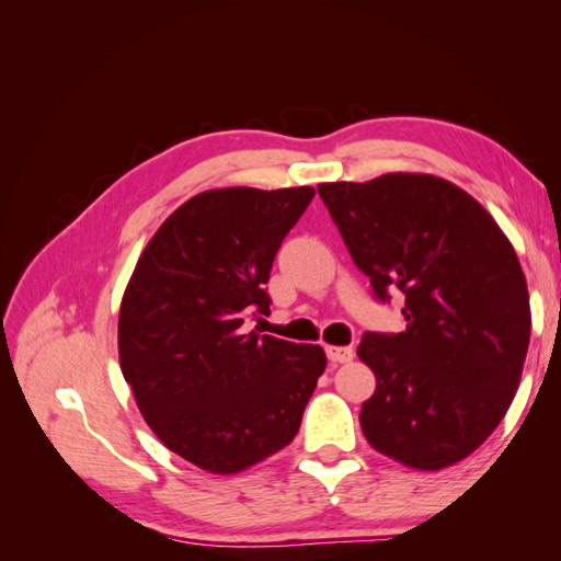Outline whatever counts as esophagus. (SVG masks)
<instances>
[{"mask_svg": "<svg viewBox=\"0 0 561 561\" xmlns=\"http://www.w3.org/2000/svg\"><path fill=\"white\" fill-rule=\"evenodd\" d=\"M325 353L332 363H351L355 355V351L351 346H328Z\"/></svg>", "mask_w": 561, "mask_h": 561, "instance_id": "esophagus-1", "label": "esophagus"}]
</instances>
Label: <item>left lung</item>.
<instances>
[{"instance_id": "8db88e82", "label": "left lung", "mask_w": 561, "mask_h": 561, "mask_svg": "<svg viewBox=\"0 0 561 561\" xmlns=\"http://www.w3.org/2000/svg\"><path fill=\"white\" fill-rule=\"evenodd\" d=\"M318 194L375 297L404 295L407 330L365 332L358 346L377 377L360 412L367 443L416 470L461 461L522 379L531 309L515 248L478 201L435 175L330 182Z\"/></svg>"}]
</instances>
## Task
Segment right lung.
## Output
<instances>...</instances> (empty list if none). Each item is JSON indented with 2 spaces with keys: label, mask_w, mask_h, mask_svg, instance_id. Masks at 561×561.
<instances>
[{
  "label": "right lung",
  "mask_w": 561,
  "mask_h": 561,
  "mask_svg": "<svg viewBox=\"0 0 561 561\" xmlns=\"http://www.w3.org/2000/svg\"><path fill=\"white\" fill-rule=\"evenodd\" d=\"M313 186L196 194L135 264L118 311V360L161 443L208 472H241L295 439L325 351L250 332L266 280Z\"/></svg>",
  "instance_id": "1"
}]
</instances>
